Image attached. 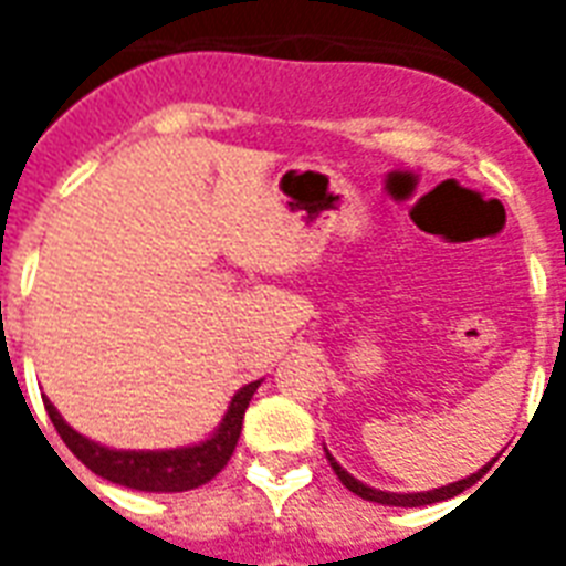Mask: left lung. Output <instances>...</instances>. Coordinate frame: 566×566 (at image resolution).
<instances>
[{
	"instance_id": "1",
	"label": "left lung",
	"mask_w": 566,
	"mask_h": 566,
	"mask_svg": "<svg viewBox=\"0 0 566 566\" xmlns=\"http://www.w3.org/2000/svg\"><path fill=\"white\" fill-rule=\"evenodd\" d=\"M323 449H326V447H323ZM326 458H328V464H332V470L337 473V479H340V482H344L349 491L358 493L361 500L378 502V505H399V509H420V505H431V502L452 500V496H458V493H464L467 488H473V484L479 482L484 473H488V467L493 464V461H491V464H484L479 473L467 475V479H461V482L443 484V488H431V491H420V493H394V491H378V488H370V484L358 482L353 473H346L344 467L337 464L328 449H326Z\"/></svg>"
}]
</instances>
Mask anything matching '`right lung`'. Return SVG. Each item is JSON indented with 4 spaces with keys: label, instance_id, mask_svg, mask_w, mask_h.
Returning <instances> with one entry per match:
<instances>
[{
    "label": "right lung",
    "instance_id": "right-lung-1",
    "mask_svg": "<svg viewBox=\"0 0 566 566\" xmlns=\"http://www.w3.org/2000/svg\"><path fill=\"white\" fill-rule=\"evenodd\" d=\"M261 381H249L231 396L229 411L220 420V426L199 443L176 449H114L102 447L96 440L84 438L57 413V408L49 399H43L52 426L57 429L70 452L82 461L87 470H93L102 479L114 484L132 488V491L146 493H179L193 491L199 484L211 482L222 467L229 464L231 452L238 447L240 429H243V413L249 408V399L258 390Z\"/></svg>",
    "mask_w": 566,
    "mask_h": 566
}]
</instances>
